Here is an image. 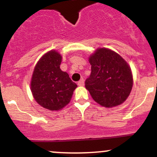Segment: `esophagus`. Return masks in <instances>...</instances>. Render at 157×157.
I'll return each instance as SVG.
<instances>
[{
  "instance_id": "esophagus-1",
  "label": "esophagus",
  "mask_w": 157,
  "mask_h": 157,
  "mask_svg": "<svg viewBox=\"0 0 157 157\" xmlns=\"http://www.w3.org/2000/svg\"><path fill=\"white\" fill-rule=\"evenodd\" d=\"M77 85H78L79 86H84V80L83 79H81L77 82Z\"/></svg>"
}]
</instances>
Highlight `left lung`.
I'll list each match as a JSON object with an SVG mask.
<instances>
[{
    "mask_svg": "<svg viewBox=\"0 0 157 157\" xmlns=\"http://www.w3.org/2000/svg\"><path fill=\"white\" fill-rule=\"evenodd\" d=\"M91 75L85 86L94 100L105 108L120 105L130 94L133 77L129 66L116 52L98 48L89 57Z\"/></svg>",
    "mask_w": 157,
    "mask_h": 157,
    "instance_id": "1",
    "label": "left lung"
}]
</instances>
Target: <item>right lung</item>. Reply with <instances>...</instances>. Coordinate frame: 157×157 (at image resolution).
<instances>
[{"label": "right lung", "instance_id": "add662e5", "mask_svg": "<svg viewBox=\"0 0 157 157\" xmlns=\"http://www.w3.org/2000/svg\"><path fill=\"white\" fill-rule=\"evenodd\" d=\"M61 55L50 51L36 64L32 77L31 90L36 102L45 109L57 111L71 100L77 84L61 71Z\"/></svg>", "mask_w": 157, "mask_h": 157}]
</instances>
